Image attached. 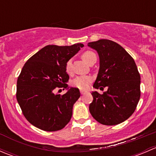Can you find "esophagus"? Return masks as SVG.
Segmentation results:
<instances>
[{"mask_svg": "<svg viewBox=\"0 0 156 156\" xmlns=\"http://www.w3.org/2000/svg\"><path fill=\"white\" fill-rule=\"evenodd\" d=\"M80 92H81V94H84L86 93V91L83 90H80Z\"/></svg>", "mask_w": 156, "mask_h": 156, "instance_id": "1", "label": "esophagus"}]
</instances>
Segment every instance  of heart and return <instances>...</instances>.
<instances>
[{
	"instance_id": "b5f03b06",
	"label": "heart",
	"mask_w": 156,
	"mask_h": 156,
	"mask_svg": "<svg viewBox=\"0 0 156 156\" xmlns=\"http://www.w3.org/2000/svg\"><path fill=\"white\" fill-rule=\"evenodd\" d=\"M97 57L96 54L92 51H85L82 54V59H84V62H86L88 64L90 61L93 59V58ZM66 69L68 73H71L72 72V62L69 60L67 62L66 66ZM92 81V78L89 75H81V76H78L75 78V79L72 81V84L74 87L79 88L81 90H86L89 87L90 83Z\"/></svg>"
}]
</instances>
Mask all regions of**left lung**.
<instances>
[{
    "instance_id": "left-lung-1",
    "label": "left lung",
    "mask_w": 156,
    "mask_h": 156,
    "mask_svg": "<svg viewBox=\"0 0 156 156\" xmlns=\"http://www.w3.org/2000/svg\"><path fill=\"white\" fill-rule=\"evenodd\" d=\"M97 52L100 69L91 93L89 110L99 123L115 125L127 120L136 109L140 97V75L133 58L121 45L106 39L89 42Z\"/></svg>"
}]
</instances>
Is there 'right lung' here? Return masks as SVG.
<instances>
[{"label": "right lung", "mask_w": 156, "mask_h": 156, "mask_svg": "<svg viewBox=\"0 0 156 156\" xmlns=\"http://www.w3.org/2000/svg\"><path fill=\"white\" fill-rule=\"evenodd\" d=\"M83 47L81 43L48 45L24 65L17 80L16 99L26 119L34 127L56 131L69 122L72 108L81 94L78 88L66 84L69 78L66 66ZM56 87L66 88L67 93L55 94Z\"/></svg>", "instance_id": "add662e5"}]
</instances>
